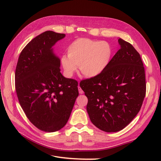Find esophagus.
Wrapping results in <instances>:
<instances>
[{
  "label": "esophagus",
  "mask_w": 161,
  "mask_h": 161,
  "mask_svg": "<svg viewBox=\"0 0 161 161\" xmlns=\"http://www.w3.org/2000/svg\"><path fill=\"white\" fill-rule=\"evenodd\" d=\"M79 92L80 94H82V93H83V91L82 90V89L80 87V86H79Z\"/></svg>",
  "instance_id": "esophagus-1"
}]
</instances>
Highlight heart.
<instances>
[{
    "instance_id": "b5f03b06",
    "label": "heart",
    "mask_w": 161,
    "mask_h": 161,
    "mask_svg": "<svg viewBox=\"0 0 161 161\" xmlns=\"http://www.w3.org/2000/svg\"><path fill=\"white\" fill-rule=\"evenodd\" d=\"M68 56H62L61 64L67 76L71 77L79 67L86 77H95L108 65L112 55L110 45L89 38H79L72 42L67 49Z\"/></svg>"
}]
</instances>
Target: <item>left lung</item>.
I'll return each instance as SVG.
<instances>
[{
	"instance_id": "left-lung-1",
	"label": "left lung",
	"mask_w": 161,
	"mask_h": 161,
	"mask_svg": "<svg viewBox=\"0 0 161 161\" xmlns=\"http://www.w3.org/2000/svg\"><path fill=\"white\" fill-rule=\"evenodd\" d=\"M118 42L120 49L105 70L80 82L88 99L86 110L91 122L106 132L123 130L133 120L142 107L147 89L140 53L122 39Z\"/></svg>"
}]
</instances>
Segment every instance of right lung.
Segmentation results:
<instances>
[{
  "label": "right lung",
  "instance_id": "add662e5",
  "mask_svg": "<svg viewBox=\"0 0 161 161\" xmlns=\"http://www.w3.org/2000/svg\"><path fill=\"white\" fill-rule=\"evenodd\" d=\"M65 37L47 31L29 42L19 57L15 89L27 118L40 130L53 132L69 120L76 97L78 82L60 72V60L52 46Z\"/></svg>",
  "mask_w": 161,
  "mask_h": 161
}]
</instances>
